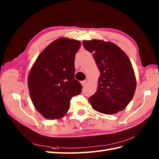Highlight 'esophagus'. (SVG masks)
<instances>
[{
  "mask_svg": "<svg viewBox=\"0 0 159 159\" xmlns=\"http://www.w3.org/2000/svg\"><path fill=\"white\" fill-rule=\"evenodd\" d=\"M81 84H82V85H83V87H85V86L87 85L86 80H83V81L81 82Z\"/></svg>",
  "mask_w": 159,
  "mask_h": 159,
  "instance_id": "34e87169",
  "label": "esophagus"
}]
</instances>
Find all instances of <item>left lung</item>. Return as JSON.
Returning <instances> with one entry per match:
<instances>
[{
    "label": "left lung",
    "mask_w": 159,
    "mask_h": 159,
    "mask_svg": "<svg viewBox=\"0 0 159 159\" xmlns=\"http://www.w3.org/2000/svg\"><path fill=\"white\" fill-rule=\"evenodd\" d=\"M85 48L93 54L100 71L96 92L89 98L92 108L111 115L123 110L133 99L136 79L128 56L111 42L93 39L83 41Z\"/></svg>",
    "instance_id": "obj_1"
}]
</instances>
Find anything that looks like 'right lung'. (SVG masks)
I'll list each match as a JSON object with an SVG mask.
<instances>
[{"instance_id":"add662e5","label":"right lung","mask_w":159,"mask_h":159,"mask_svg":"<svg viewBox=\"0 0 159 159\" xmlns=\"http://www.w3.org/2000/svg\"><path fill=\"white\" fill-rule=\"evenodd\" d=\"M80 47L77 40L57 39L40 53L30 71V96L35 109L47 119L65 116L72 98L81 92V84L74 79V60Z\"/></svg>"}]
</instances>
